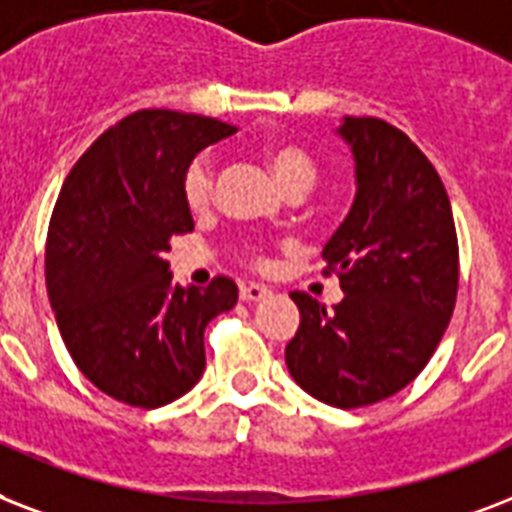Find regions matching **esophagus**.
Wrapping results in <instances>:
<instances>
[{"label": "esophagus", "mask_w": 512, "mask_h": 512, "mask_svg": "<svg viewBox=\"0 0 512 512\" xmlns=\"http://www.w3.org/2000/svg\"><path fill=\"white\" fill-rule=\"evenodd\" d=\"M267 296H272L267 285H259V283H245L240 285V299L243 301H264Z\"/></svg>", "instance_id": "1"}]
</instances>
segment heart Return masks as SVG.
I'll use <instances>...</instances> for the list:
<instances>
[{"label":"heart","instance_id":"1","mask_svg":"<svg viewBox=\"0 0 512 512\" xmlns=\"http://www.w3.org/2000/svg\"><path fill=\"white\" fill-rule=\"evenodd\" d=\"M267 162L275 178L283 184V189H310L315 184V176H318V168L307 152H301L299 146H272L267 152ZM213 186H216V173H213V162L208 157H194L189 162V168L184 170V181H181V189H184V200L192 211H205L213 200ZM248 259L253 264H261L264 261V253L259 248H251L248 251Z\"/></svg>","mask_w":512,"mask_h":512}]
</instances>
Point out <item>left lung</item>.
<instances>
[{
  "label": "left lung",
  "instance_id": "left-lung-1",
  "mask_svg": "<svg viewBox=\"0 0 512 512\" xmlns=\"http://www.w3.org/2000/svg\"><path fill=\"white\" fill-rule=\"evenodd\" d=\"M358 194L323 248L344 299L326 312L293 291L299 331L285 363L301 390L336 408L400 392L433 358L459 285V245L449 194L433 162L395 125L344 117Z\"/></svg>",
  "mask_w": 512,
  "mask_h": 512
}]
</instances>
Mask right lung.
<instances>
[{
    "instance_id": "1",
    "label": "right lung",
    "mask_w": 512,
    "mask_h": 512,
    "mask_svg": "<svg viewBox=\"0 0 512 512\" xmlns=\"http://www.w3.org/2000/svg\"><path fill=\"white\" fill-rule=\"evenodd\" d=\"M237 128L202 114L141 109L104 130L63 181L45 277L63 344L109 398L157 408L205 368V326L235 307L232 277L173 283L170 237L192 232L184 170Z\"/></svg>"
}]
</instances>
